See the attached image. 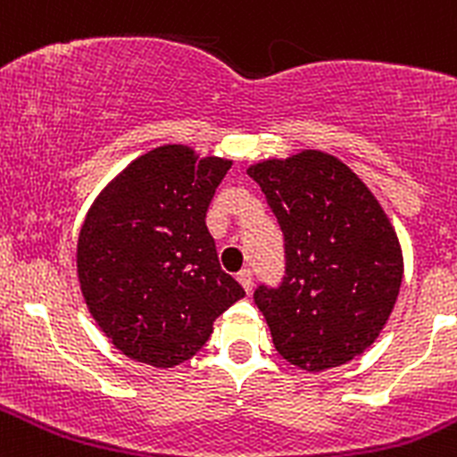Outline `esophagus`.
Here are the masks:
<instances>
[{
	"mask_svg": "<svg viewBox=\"0 0 457 457\" xmlns=\"http://www.w3.org/2000/svg\"><path fill=\"white\" fill-rule=\"evenodd\" d=\"M237 278H238V283L243 286V290H245V292L252 290V272H250V270H241V272L237 274Z\"/></svg>",
	"mask_w": 457,
	"mask_h": 457,
	"instance_id": "obj_1",
	"label": "esophagus"
}]
</instances>
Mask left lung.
Here are the masks:
<instances>
[{
    "label": "left lung",
    "mask_w": 457,
    "mask_h": 457,
    "mask_svg": "<svg viewBox=\"0 0 457 457\" xmlns=\"http://www.w3.org/2000/svg\"><path fill=\"white\" fill-rule=\"evenodd\" d=\"M286 237V277L254 303L274 348L308 373L348 364L386 326L404 256L384 207L339 158L303 149L247 167Z\"/></svg>",
    "instance_id": "left-lung-1"
}]
</instances>
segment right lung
I'll return each instance as SVG.
<instances>
[{
  "instance_id": "1",
  "label": "right lung",
  "mask_w": 457,
  "mask_h": 457,
  "mask_svg": "<svg viewBox=\"0 0 457 457\" xmlns=\"http://www.w3.org/2000/svg\"><path fill=\"white\" fill-rule=\"evenodd\" d=\"M232 161L162 145L136 158L88 207L78 238L87 308L122 355L171 369L245 296L220 270L207 207Z\"/></svg>"
}]
</instances>
